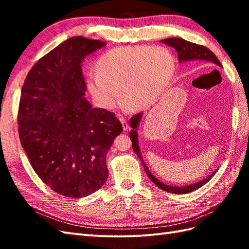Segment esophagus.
<instances>
[{"instance_id":"esophagus-1","label":"esophagus","mask_w":249,"mask_h":249,"mask_svg":"<svg viewBox=\"0 0 249 249\" xmlns=\"http://www.w3.org/2000/svg\"><path fill=\"white\" fill-rule=\"evenodd\" d=\"M120 122L122 123V125H123V129L124 130H127L129 128V125L127 123V121H126V119L123 118V116H121V118H120Z\"/></svg>"}]
</instances>
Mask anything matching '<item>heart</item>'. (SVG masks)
I'll list each match as a JSON object with an SVG mask.
<instances>
[{"mask_svg":"<svg viewBox=\"0 0 249 249\" xmlns=\"http://www.w3.org/2000/svg\"><path fill=\"white\" fill-rule=\"evenodd\" d=\"M176 57L166 47H119L95 62V71L86 77V87L98 107L112 110L122 99L134 111L152 107L170 83Z\"/></svg>","mask_w":249,"mask_h":249,"instance_id":"b5f03b06","label":"heart"}]
</instances>
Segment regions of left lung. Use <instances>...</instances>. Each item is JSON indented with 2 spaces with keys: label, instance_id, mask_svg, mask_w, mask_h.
<instances>
[{
  "label": "left lung",
  "instance_id": "obj_1",
  "mask_svg": "<svg viewBox=\"0 0 249 249\" xmlns=\"http://www.w3.org/2000/svg\"><path fill=\"white\" fill-rule=\"evenodd\" d=\"M161 41L169 46L173 47V48L177 50L178 59L179 63L198 62V63H206V64H214L218 67H223L220 64V62L218 61L217 56H216L210 49L206 48V47L190 43V41H187L183 38H178V37H171V38L162 39ZM142 114L143 113L136 114L129 120V125L131 127V130L129 133V138H130L131 142H133V150L140 158V160L142 162V165H143V168L145 170V173L147 174V177L150 178L151 181L154 183L157 187H160V189L165 190V192H168V193L176 194V195H182V194H187L190 192H194V190L200 188L201 186H203L205 183H208L210 179L212 178V177L214 176L215 172L217 170H215L213 173H211L208 178L201 179V181H199L197 183H194L192 185H186V186H171V185H167L165 183H162L157 178L153 176L151 171L149 170V168L146 167L145 161L143 160V157H142V154H141L140 149H139L138 131L137 130H138L140 121L142 119Z\"/></svg>",
  "mask_w": 249,
  "mask_h": 249
}]
</instances>
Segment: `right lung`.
I'll return each mask as SVG.
<instances>
[{
  "label": "right lung",
  "mask_w": 249,
  "mask_h": 249,
  "mask_svg": "<svg viewBox=\"0 0 249 249\" xmlns=\"http://www.w3.org/2000/svg\"><path fill=\"white\" fill-rule=\"evenodd\" d=\"M102 40L73 36L36 63L26 76L18 111L20 142L53 192L82 198L108 178L106 155L123 126L115 114L93 108L81 64Z\"/></svg>",
  "instance_id": "add662e5"
}]
</instances>
